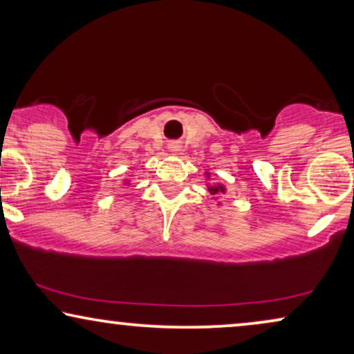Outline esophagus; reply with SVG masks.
<instances>
[{"label": "esophagus", "instance_id": "esophagus-1", "mask_svg": "<svg viewBox=\"0 0 354 354\" xmlns=\"http://www.w3.org/2000/svg\"><path fill=\"white\" fill-rule=\"evenodd\" d=\"M169 148H171V151L176 153V151H178V148H180V145H178V143H171V145H169Z\"/></svg>", "mask_w": 354, "mask_h": 354}]
</instances>
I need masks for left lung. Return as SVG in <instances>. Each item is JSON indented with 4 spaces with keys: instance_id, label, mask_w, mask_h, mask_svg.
Instances as JSON below:
<instances>
[{
    "instance_id": "obj_1",
    "label": "left lung",
    "mask_w": 354,
    "mask_h": 354,
    "mask_svg": "<svg viewBox=\"0 0 354 354\" xmlns=\"http://www.w3.org/2000/svg\"><path fill=\"white\" fill-rule=\"evenodd\" d=\"M211 192L212 193H217V192H224V187H211Z\"/></svg>"
}]
</instances>
